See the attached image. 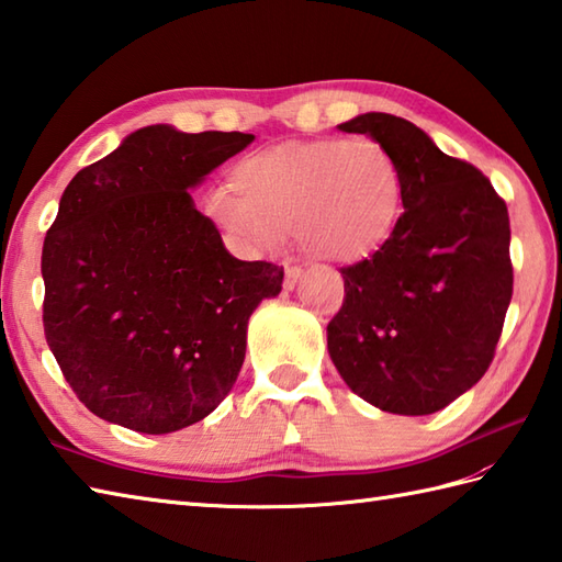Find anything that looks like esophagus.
I'll use <instances>...</instances> for the list:
<instances>
[{
	"label": "esophagus",
	"instance_id": "obj_1",
	"mask_svg": "<svg viewBox=\"0 0 562 562\" xmlns=\"http://www.w3.org/2000/svg\"><path fill=\"white\" fill-rule=\"evenodd\" d=\"M304 278V270L296 268V266H290L288 272H284V288L288 290H294V284L300 282Z\"/></svg>",
	"mask_w": 562,
	"mask_h": 562
}]
</instances>
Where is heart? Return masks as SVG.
Here are the masks:
<instances>
[{"label":"heart","mask_w":562,"mask_h":562,"mask_svg":"<svg viewBox=\"0 0 562 562\" xmlns=\"http://www.w3.org/2000/svg\"><path fill=\"white\" fill-rule=\"evenodd\" d=\"M401 200L403 176L384 145L330 137L246 154L229 188L207 195V212L241 248H274L292 229L314 258L357 262L386 241Z\"/></svg>","instance_id":"1"}]
</instances>
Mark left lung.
Returning <instances> with one entry per match:
<instances>
[{
    "instance_id": "1",
    "label": "left lung",
    "mask_w": 562,
    "mask_h": 562,
    "mask_svg": "<svg viewBox=\"0 0 562 562\" xmlns=\"http://www.w3.org/2000/svg\"><path fill=\"white\" fill-rule=\"evenodd\" d=\"M396 159L403 214L372 256L340 268L345 300L328 352L357 396L396 415H429L491 367L512 300L509 214L473 164L389 113L338 125Z\"/></svg>"
}]
</instances>
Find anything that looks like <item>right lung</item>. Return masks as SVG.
<instances>
[{"instance_id": "right-lung-1", "label": "right lung", "mask_w": 562, "mask_h": 562, "mask_svg": "<svg viewBox=\"0 0 562 562\" xmlns=\"http://www.w3.org/2000/svg\"><path fill=\"white\" fill-rule=\"evenodd\" d=\"M246 133L149 125L81 169L43 244V328L67 384L103 420L166 435L232 391L256 306L284 270L238 260L188 190Z\"/></svg>"}]
</instances>
